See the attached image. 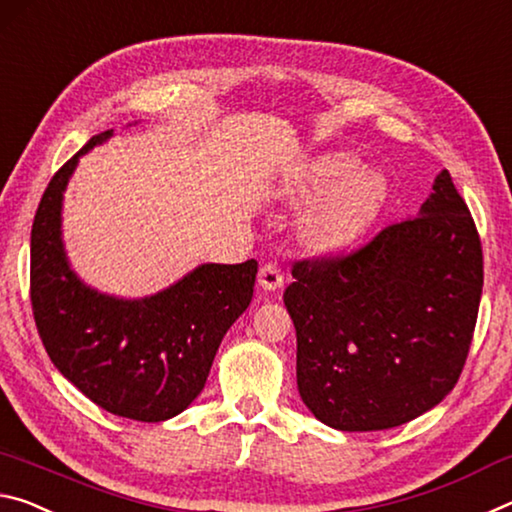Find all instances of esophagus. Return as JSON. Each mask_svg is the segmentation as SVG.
Here are the masks:
<instances>
[{"label":"esophagus","mask_w":512,"mask_h":512,"mask_svg":"<svg viewBox=\"0 0 512 512\" xmlns=\"http://www.w3.org/2000/svg\"><path fill=\"white\" fill-rule=\"evenodd\" d=\"M258 283H261L265 290H279L283 286V274L279 270V265H274V263L261 265V272H258Z\"/></svg>","instance_id":"34e87169"}]
</instances>
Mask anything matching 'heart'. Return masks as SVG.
<instances>
[{
  "instance_id": "1",
  "label": "heart",
  "mask_w": 512,
  "mask_h": 512,
  "mask_svg": "<svg viewBox=\"0 0 512 512\" xmlns=\"http://www.w3.org/2000/svg\"><path fill=\"white\" fill-rule=\"evenodd\" d=\"M324 191L306 217V233L317 247H342L379 213L385 181L372 170H358L356 158L326 154L299 172L292 190L299 199H315Z\"/></svg>"
}]
</instances>
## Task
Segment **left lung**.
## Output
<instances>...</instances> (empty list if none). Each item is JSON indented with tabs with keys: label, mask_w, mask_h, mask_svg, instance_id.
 I'll return each mask as SVG.
<instances>
[{
	"label": "left lung",
	"mask_w": 512,
	"mask_h": 512,
	"mask_svg": "<svg viewBox=\"0 0 512 512\" xmlns=\"http://www.w3.org/2000/svg\"><path fill=\"white\" fill-rule=\"evenodd\" d=\"M297 388L317 420L383 431L438 406L472 345L483 290L474 217L442 170L417 217L292 265Z\"/></svg>",
	"instance_id": "left-lung-1"
}]
</instances>
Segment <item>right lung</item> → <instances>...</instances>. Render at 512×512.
Segmentation results:
<instances>
[{"mask_svg": "<svg viewBox=\"0 0 512 512\" xmlns=\"http://www.w3.org/2000/svg\"><path fill=\"white\" fill-rule=\"evenodd\" d=\"M108 136L90 138L40 199L31 229L33 320L58 372L90 401L129 420L163 422L204 388L224 333L254 297L258 263L201 265L140 301L83 286L63 254L61 199L79 156Z\"/></svg>", "mask_w": 512, "mask_h": 512, "instance_id": "add662e5", "label": "right lung"}]
</instances>
